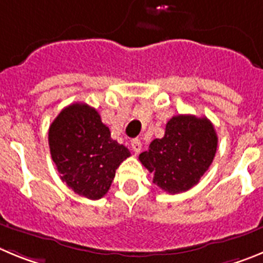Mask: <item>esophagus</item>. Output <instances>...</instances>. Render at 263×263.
Listing matches in <instances>:
<instances>
[{"instance_id": "obj_1", "label": "esophagus", "mask_w": 263, "mask_h": 263, "mask_svg": "<svg viewBox=\"0 0 263 263\" xmlns=\"http://www.w3.org/2000/svg\"><path fill=\"white\" fill-rule=\"evenodd\" d=\"M132 148H133V152L136 153V154H138V153L141 152L142 143H141V141H139L138 138H134L133 141H132Z\"/></svg>"}]
</instances>
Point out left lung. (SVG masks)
<instances>
[{
	"instance_id": "obj_1",
	"label": "left lung",
	"mask_w": 263,
	"mask_h": 263,
	"mask_svg": "<svg viewBox=\"0 0 263 263\" xmlns=\"http://www.w3.org/2000/svg\"><path fill=\"white\" fill-rule=\"evenodd\" d=\"M217 134L206 117L174 116L163 138L154 139L139 160L153 174V183L168 194L188 191L210 168Z\"/></svg>"
}]
</instances>
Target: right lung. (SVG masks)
Returning a JSON list of instances; mask_svg holds the SVG:
<instances>
[{"mask_svg": "<svg viewBox=\"0 0 263 263\" xmlns=\"http://www.w3.org/2000/svg\"><path fill=\"white\" fill-rule=\"evenodd\" d=\"M51 158L60 179L90 200L101 199L130 152L110 138L99 111L83 103L60 111L48 130Z\"/></svg>", "mask_w": 263, "mask_h": 263, "instance_id": "right-lung-1", "label": "right lung"}]
</instances>
